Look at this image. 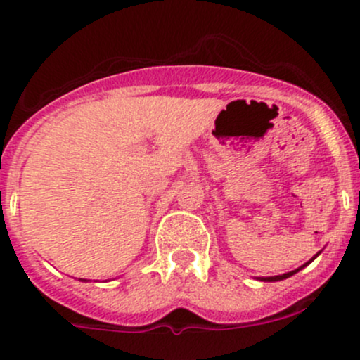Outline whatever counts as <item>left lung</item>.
Wrapping results in <instances>:
<instances>
[{
	"label": "left lung",
	"mask_w": 360,
	"mask_h": 360,
	"mask_svg": "<svg viewBox=\"0 0 360 360\" xmlns=\"http://www.w3.org/2000/svg\"><path fill=\"white\" fill-rule=\"evenodd\" d=\"M319 254H321V252H319ZM319 254H315V256H314V257H311V259H310V261H308V263H304V264H303V266L296 268V270H292V271H288V274H284V275H277V277H259V281H263V282H277V281H284V278H289V277H291V275H294V274H297V271H300V270H303V268H304V266H307V264H310V263H311V261H314V259H315V257H317V256H319Z\"/></svg>",
	"instance_id": "1"
}]
</instances>
